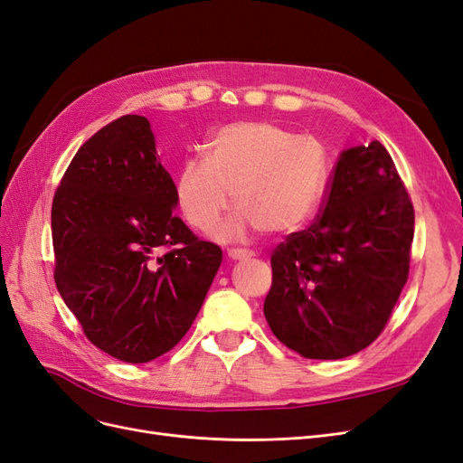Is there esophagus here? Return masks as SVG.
<instances>
[{
    "mask_svg": "<svg viewBox=\"0 0 463 463\" xmlns=\"http://www.w3.org/2000/svg\"><path fill=\"white\" fill-rule=\"evenodd\" d=\"M227 256L231 260H246V258H251V251L246 248H229Z\"/></svg>",
    "mask_w": 463,
    "mask_h": 463,
    "instance_id": "obj_1",
    "label": "esophagus"
}]
</instances>
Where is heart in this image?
Returning a JSON list of instances; mask_svg holds the SVG:
<instances>
[{
	"instance_id": "b5f03b06",
	"label": "heart",
	"mask_w": 463,
	"mask_h": 463,
	"mask_svg": "<svg viewBox=\"0 0 463 463\" xmlns=\"http://www.w3.org/2000/svg\"><path fill=\"white\" fill-rule=\"evenodd\" d=\"M326 154L316 138L271 123H232L176 173V196L192 227L210 232L225 213L231 192L241 212L222 227L238 236L248 227L267 234L300 229L321 202Z\"/></svg>"
}]
</instances>
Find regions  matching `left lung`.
Instances as JSON below:
<instances>
[{"label": "left lung", "instance_id": "8db88e82", "mask_svg": "<svg viewBox=\"0 0 463 463\" xmlns=\"http://www.w3.org/2000/svg\"><path fill=\"white\" fill-rule=\"evenodd\" d=\"M413 205L381 142L338 157L316 222L271 256L263 313L273 335L309 360H340L375 340L410 273Z\"/></svg>", "mask_w": 463, "mask_h": 463}]
</instances>
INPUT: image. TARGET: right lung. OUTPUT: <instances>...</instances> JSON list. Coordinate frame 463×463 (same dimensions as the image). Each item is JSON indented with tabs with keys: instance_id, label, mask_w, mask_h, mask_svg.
I'll use <instances>...</instances> for the list:
<instances>
[{
	"instance_id": "add662e5",
	"label": "right lung",
	"mask_w": 463,
	"mask_h": 463,
	"mask_svg": "<svg viewBox=\"0 0 463 463\" xmlns=\"http://www.w3.org/2000/svg\"><path fill=\"white\" fill-rule=\"evenodd\" d=\"M150 121L123 115L72 157L52 205L53 279L86 338L128 364L178 345L222 260L175 215Z\"/></svg>"
}]
</instances>
